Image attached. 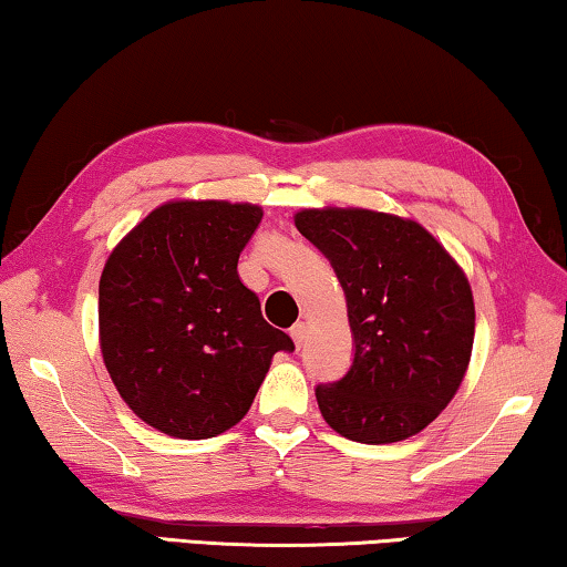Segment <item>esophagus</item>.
Wrapping results in <instances>:
<instances>
[{
  "label": "esophagus",
  "mask_w": 567,
  "mask_h": 567,
  "mask_svg": "<svg viewBox=\"0 0 567 567\" xmlns=\"http://www.w3.org/2000/svg\"><path fill=\"white\" fill-rule=\"evenodd\" d=\"M290 336L295 340V346L300 348L305 343V338H308V326H305V322H295V326L290 328Z\"/></svg>",
  "instance_id": "34e87169"
}]
</instances>
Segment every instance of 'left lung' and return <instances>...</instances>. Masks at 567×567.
<instances>
[{"instance_id": "8db88e82", "label": "left lung", "mask_w": 567, "mask_h": 567, "mask_svg": "<svg viewBox=\"0 0 567 567\" xmlns=\"http://www.w3.org/2000/svg\"><path fill=\"white\" fill-rule=\"evenodd\" d=\"M295 227L346 292L353 363L316 399L340 436L391 444L426 429L472 358L474 298L462 267L413 219L371 209H302Z\"/></svg>"}]
</instances>
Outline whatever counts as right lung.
<instances>
[{
  "label": "right lung",
  "mask_w": 567,
  "mask_h": 567,
  "mask_svg": "<svg viewBox=\"0 0 567 567\" xmlns=\"http://www.w3.org/2000/svg\"><path fill=\"white\" fill-rule=\"evenodd\" d=\"M259 221L257 204L166 202L103 267L105 368L128 409L168 436L209 439L239 424L272 355L295 350L237 272Z\"/></svg>",
  "instance_id": "right-lung-1"
}]
</instances>
